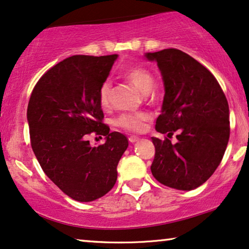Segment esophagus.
Here are the masks:
<instances>
[{
  "mask_svg": "<svg viewBox=\"0 0 249 249\" xmlns=\"http://www.w3.org/2000/svg\"><path fill=\"white\" fill-rule=\"evenodd\" d=\"M139 140V136H135V135H131V136H128V141L131 142V143H134V142H136Z\"/></svg>",
  "mask_w": 249,
  "mask_h": 249,
  "instance_id": "34e87169",
  "label": "esophagus"
}]
</instances>
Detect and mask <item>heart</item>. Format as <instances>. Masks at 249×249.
Wrapping results in <instances>:
<instances>
[{
	"label": "heart",
	"mask_w": 249,
	"mask_h": 249,
	"mask_svg": "<svg viewBox=\"0 0 249 249\" xmlns=\"http://www.w3.org/2000/svg\"><path fill=\"white\" fill-rule=\"evenodd\" d=\"M123 78L132 83L141 92L148 93L151 91L155 80L151 72L141 65H133L126 69L123 73ZM110 90L109 81H105L99 88V104L101 107L106 108L110 105ZM150 120L148 113H123L115 120V125L131 132H141L145 126V122Z\"/></svg>",
	"instance_id": "heart-1"
}]
</instances>
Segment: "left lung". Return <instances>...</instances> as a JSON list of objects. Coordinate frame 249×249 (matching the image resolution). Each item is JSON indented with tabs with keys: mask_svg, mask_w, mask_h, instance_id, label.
I'll use <instances>...</instances> for the list:
<instances>
[{
	"mask_svg": "<svg viewBox=\"0 0 249 249\" xmlns=\"http://www.w3.org/2000/svg\"><path fill=\"white\" fill-rule=\"evenodd\" d=\"M157 61L164 83L162 110L152 138L153 177L164 186L191 191L205 183L221 162L230 135L229 105L214 75L184 52L167 48L146 53ZM178 132V142L170 138Z\"/></svg>",
	"mask_w": 249,
	"mask_h": 249,
	"instance_id": "8db88e82",
	"label": "left lung"
}]
</instances>
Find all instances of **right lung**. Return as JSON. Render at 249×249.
I'll return each mask as SVG.
<instances>
[{
	"label": "right lung",
	"mask_w": 249,
	"mask_h": 249,
	"mask_svg": "<svg viewBox=\"0 0 249 249\" xmlns=\"http://www.w3.org/2000/svg\"><path fill=\"white\" fill-rule=\"evenodd\" d=\"M116 54L74 55L51 68L28 103L30 143L41 169L63 193L79 202L107 194L117 180V164L128 141L104 124L99 88ZM91 132L107 142L91 147Z\"/></svg>",
	"instance_id": "obj_1"
}]
</instances>
